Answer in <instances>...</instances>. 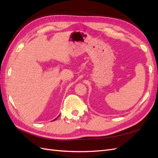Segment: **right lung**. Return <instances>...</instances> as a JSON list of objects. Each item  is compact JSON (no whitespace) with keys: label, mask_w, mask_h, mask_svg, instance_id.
Masks as SVG:
<instances>
[{"label":"right lung","mask_w":158,"mask_h":158,"mask_svg":"<svg viewBox=\"0 0 158 158\" xmlns=\"http://www.w3.org/2000/svg\"><path fill=\"white\" fill-rule=\"evenodd\" d=\"M59 115H60V114H59ZM59 116H58V117H59ZM57 118H58V117H57ZM55 118V119H56V118ZM55 119H54V120H53V121H55Z\"/></svg>","instance_id":"add662e5"}]
</instances>
